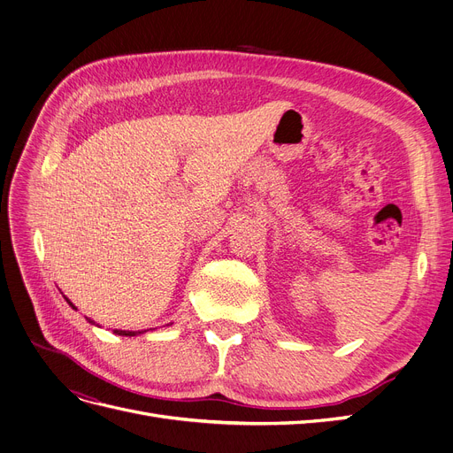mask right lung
<instances>
[{
  "mask_svg": "<svg viewBox=\"0 0 453 453\" xmlns=\"http://www.w3.org/2000/svg\"><path fill=\"white\" fill-rule=\"evenodd\" d=\"M68 302V300H66ZM70 303V302H68ZM72 307H73V303H70ZM75 309V307H73ZM90 324H94L90 319H87ZM114 333L116 335H122V337H134V335H139V333H144V331H124V329H114Z\"/></svg>",
  "mask_w": 453,
  "mask_h": 453,
  "instance_id": "1",
  "label": "right lung"
}]
</instances>
